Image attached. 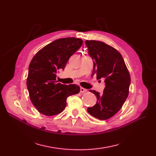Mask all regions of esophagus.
Masks as SVG:
<instances>
[{
    "label": "esophagus",
    "mask_w": 156,
    "mask_h": 156,
    "mask_svg": "<svg viewBox=\"0 0 156 156\" xmlns=\"http://www.w3.org/2000/svg\"><path fill=\"white\" fill-rule=\"evenodd\" d=\"M87 91V89L84 88H83V87H81V88H80V92H81V93L86 92Z\"/></svg>",
    "instance_id": "1"
}]
</instances>
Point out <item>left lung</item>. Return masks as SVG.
I'll return each mask as SVG.
<instances>
[{
  "mask_svg": "<svg viewBox=\"0 0 156 156\" xmlns=\"http://www.w3.org/2000/svg\"><path fill=\"white\" fill-rule=\"evenodd\" d=\"M88 53L93 60V74L97 79H104L103 94L90 90L97 98L93 107H88L90 115L100 120H107L119 112L128 96L131 83L129 73L120 53L103 42L87 40Z\"/></svg>",
  "mask_w": 156,
  "mask_h": 156,
  "instance_id": "1",
  "label": "left lung"
}]
</instances>
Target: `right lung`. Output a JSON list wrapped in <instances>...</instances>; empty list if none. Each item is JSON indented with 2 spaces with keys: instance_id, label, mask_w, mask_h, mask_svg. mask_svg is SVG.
<instances>
[{
  "instance_id": "1",
  "label": "right lung",
  "mask_w": 156,
  "mask_h": 156,
  "mask_svg": "<svg viewBox=\"0 0 156 156\" xmlns=\"http://www.w3.org/2000/svg\"><path fill=\"white\" fill-rule=\"evenodd\" d=\"M83 44L75 37L56 40L40 49L32 59L29 67L27 86L32 104L46 116L62 112L68 96L78 94L80 87L72 84L58 83L55 73L64 69L70 56Z\"/></svg>"
}]
</instances>
